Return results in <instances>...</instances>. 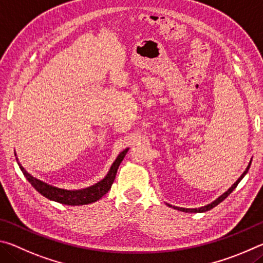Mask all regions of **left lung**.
I'll return each instance as SVG.
<instances>
[{
    "label": "left lung",
    "instance_id": "8db88e82",
    "mask_svg": "<svg viewBox=\"0 0 263 263\" xmlns=\"http://www.w3.org/2000/svg\"><path fill=\"white\" fill-rule=\"evenodd\" d=\"M250 166H251V162H250V164H248V166H247V168L245 170V172H243V173L241 174V176H240V178H239L238 180H237L236 182H234L233 185H232L231 187H230L227 192L224 193V194L220 195V196L218 197V199H216L214 202H211V203H209V204H206V205H204V206H201V208H193V209H191V208H180V206H174V205H171V204H168V203H166V204H167L168 206H171V208H173V209H177V210H179V211H183V213H205V211L213 209L214 206L219 204L220 202L224 201L230 194H231L234 188H236V187L238 186V183L240 182L241 179L246 176V173L248 172V170H250Z\"/></svg>",
    "mask_w": 263,
    "mask_h": 263
}]
</instances>
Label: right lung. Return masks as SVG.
Returning <instances> with one entry per match:
<instances>
[{"mask_svg":"<svg viewBox=\"0 0 263 263\" xmlns=\"http://www.w3.org/2000/svg\"><path fill=\"white\" fill-rule=\"evenodd\" d=\"M128 150L129 149L127 148L124 149L122 153H120L117 159H115V162L112 164V166H110L107 176H106L103 180L95 183L93 186L83 188V190H77V191H68V190H63V188H58L52 185H48V183H46L44 181L39 180V179L32 177L31 174L22 166L17 158L16 160L18 165H20L21 171L23 172V174H24V177L27 179V181H29L31 185L33 186L34 190L38 191L41 195L47 197L48 200L59 202V203L61 204L83 205V204H89V203H92V202L98 201L110 190V187H112L114 182L115 176H117L119 165L121 164Z\"/></svg>","mask_w":263,"mask_h":263,"instance_id":"right-lung-1","label":"right lung"}]
</instances>
